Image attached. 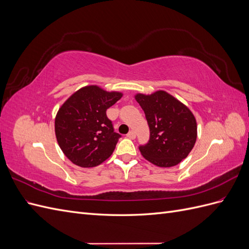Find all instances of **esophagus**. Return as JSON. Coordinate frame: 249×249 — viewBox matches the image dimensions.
Segmentation results:
<instances>
[{"label": "esophagus", "instance_id": "esophagus-1", "mask_svg": "<svg viewBox=\"0 0 249 249\" xmlns=\"http://www.w3.org/2000/svg\"><path fill=\"white\" fill-rule=\"evenodd\" d=\"M126 137L130 138V139H135V138H136V134H135L134 131H130L129 133H127Z\"/></svg>", "mask_w": 249, "mask_h": 249}]
</instances>
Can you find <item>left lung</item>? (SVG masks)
<instances>
[{
  "label": "left lung",
  "instance_id": "left-lung-1",
  "mask_svg": "<svg viewBox=\"0 0 249 249\" xmlns=\"http://www.w3.org/2000/svg\"><path fill=\"white\" fill-rule=\"evenodd\" d=\"M149 126V140L139 146L141 155L159 167H172L189 155L197 137L193 113L164 90L152 94L137 93Z\"/></svg>",
  "mask_w": 249,
  "mask_h": 249
}]
</instances>
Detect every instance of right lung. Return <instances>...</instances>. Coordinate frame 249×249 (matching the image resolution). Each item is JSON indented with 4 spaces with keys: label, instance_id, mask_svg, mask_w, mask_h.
Segmentation results:
<instances>
[{
    "label": "right lung",
    "instance_id": "obj_1",
    "mask_svg": "<svg viewBox=\"0 0 249 249\" xmlns=\"http://www.w3.org/2000/svg\"><path fill=\"white\" fill-rule=\"evenodd\" d=\"M122 96V92L89 85L64 102L55 118V134L67 159L80 167H94L112 155L120 135L106 111Z\"/></svg>",
    "mask_w": 249,
    "mask_h": 249
}]
</instances>
